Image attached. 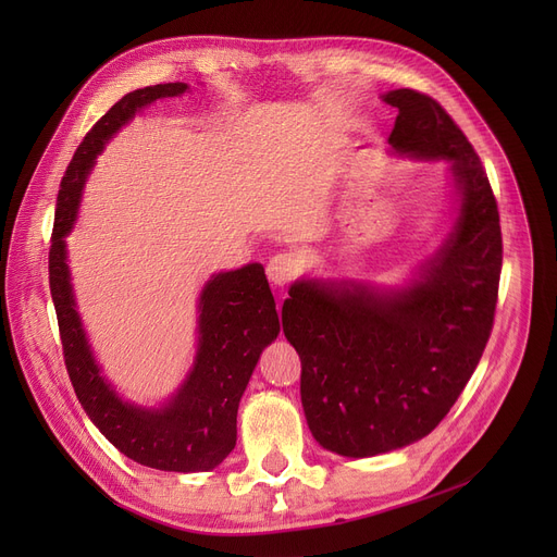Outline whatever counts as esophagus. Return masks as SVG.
Instances as JSON below:
<instances>
[{
  "label": "esophagus",
  "instance_id": "1",
  "mask_svg": "<svg viewBox=\"0 0 557 557\" xmlns=\"http://www.w3.org/2000/svg\"><path fill=\"white\" fill-rule=\"evenodd\" d=\"M298 271H300L298 259L294 255H286V252H280V255L271 257L269 263H267V275L275 286L288 284L290 280L298 275Z\"/></svg>",
  "mask_w": 557,
  "mask_h": 557
}]
</instances>
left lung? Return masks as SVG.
I'll return each instance as SVG.
<instances>
[{
  "label": "left lung",
  "mask_w": 557,
  "mask_h": 557,
  "mask_svg": "<svg viewBox=\"0 0 557 557\" xmlns=\"http://www.w3.org/2000/svg\"><path fill=\"white\" fill-rule=\"evenodd\" d=\"M391 153L449 162L451 223L399 284L300 277L282 305L286 341L302 363L300 397L315 443L368 458L429 435L476 370L502 275V225L472 144L443 106L408 87Z\"/></svg>",
  "instance_id": "left-lung-1"
}]
</instances>
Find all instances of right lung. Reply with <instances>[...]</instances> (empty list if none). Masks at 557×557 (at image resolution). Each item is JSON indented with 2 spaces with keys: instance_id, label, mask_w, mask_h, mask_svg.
<instances>
[{
  "instance_id": "1",
  "label": "right lung",
  "mask_w": 557,
  "mask_h": 557,
  "mask_svg": "<svg viewBox=\"0 0 557 557\" xmlns=\"http://www.w3.org/2000/svg\"><path fill=\"white\" fill-rule=\"evenodd\" d=\"M187 83H160L116 101L76 149L55 202L49 286L61 327L65 366L87 418L131 460L162 472H210L237 445V411L252 370L280 334L275 300L261 263L214 273L198 296L196 355L183 384L158 406L116 393L103 374L76 307L67 242L106 144L133 116L160 99L189 92Z\"/></svg>"
}]
</instances>
